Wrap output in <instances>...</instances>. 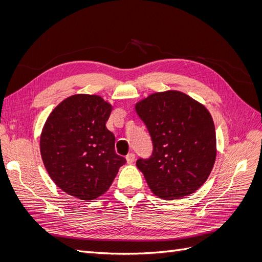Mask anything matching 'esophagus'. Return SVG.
Segmentation results:
<instances>
[{"instance_id":"obj_1","label":"esophagus","mask_w":262,"mask_h":262,"mask_svg":"<svg viewBox=\"0 0 262 262\" xmlns=\"http://www.w3.org/2000/svg\"><path fill=\"white\" fill-rule=\"evenodd\" d=\"M125 160H126V163H128V164H132L134 162V160H136V155H134L133 153H129L128 155L125 156Z\"/></svg>"}]
</instances>
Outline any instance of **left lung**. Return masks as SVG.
Segmentation results:
<instances>
[{"label":"left lung","instance_id":"8db88e82","mask_svg":"<svg viewBox=\"0 0 262 262\" xmlns=\"http://www.w3.org/2000/svg\"><path fill=\"white\" fill-rule=\"evenodd\" d=\"M136 110L153 143L152 155L137 161L149 189L165 200L193 193L208 179L216 157L209 110L178 91L149 95Z\"/></svg>","mask_w":262,"mask_h":262}]
</instances>
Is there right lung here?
<instances>
[{
  "mask_svg": "<svg viewBox=\"0 0 262 262\" xmlns=\"http://www.w3.org/2000/svg\"><path fill=\"white\" fill-rule=\"evenodd\" d=\"M112 105L97 95L77 94L61 101L47 119L40 153L50 178L81 200L104 194L125 164L115 152V136L106 128Z\"/></svg>",
  "mask_w": 262,
  "mask_h": 262,
  "instance_id": "right-lung-1",
  "label": "right lung"
}]
</instances>
